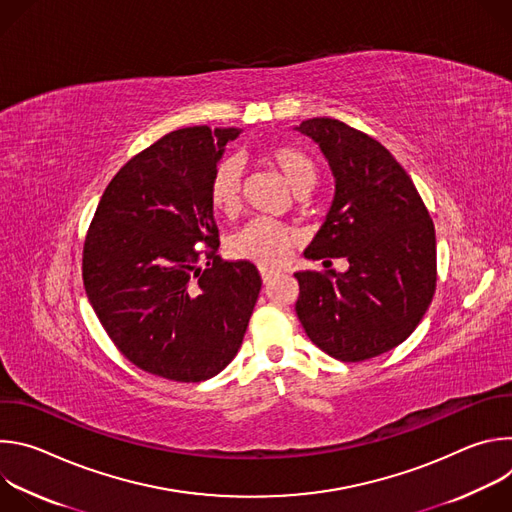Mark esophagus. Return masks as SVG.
Segmentation results:
<instances>
[{
	"instance_id": "34e87169",
	"label": "esophagus",
	"mask_w": 512,
	"mask_h": 512,
	"mask_svg": "<svg viewBox=\"0 0 512 512\" xmlns=\"http://www.w3.org/2000/svg\"><path fill=\"white\" fill-rule=\"evenodd\" d=\"M259 271H261V277H263V281H265V283H269V281L275 277V271H271V269H265V267H261Z\"/></svg>"
}]
</instances>
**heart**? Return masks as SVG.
<instances>
[{"label":"heart","instance_id":"heart-1","mask_svg":"<svg viewBox=\"0 0 512 512\" xmlns=\"http://www.w3.org/2000/svg\"><path fill=\"white\" fill-rule=\"evenodd\" d=\"M261 160L273 168L283 182L294 190L298 196L308 194L318 180V166L308 152L298 145L289 143H273L261 152ZM208 200L216 214L235 216L241 208V170L235 162L227 160L218 164L212 174ZM291 235L269 221H251L245 229L233 235L229 243V251L233 257L251 261L259 267H279L291 247Z\"/></svg>","mask_w":512,"mask_h":512}]
</instances>
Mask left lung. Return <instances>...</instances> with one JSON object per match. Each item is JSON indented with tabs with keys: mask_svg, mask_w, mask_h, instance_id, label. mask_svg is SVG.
<instances>
[{
	"mask_svg": "<svg viewBox=\"0 0 512 512\" xmlns=\"http://www.w3.org/2000/svg\"><path fill=\"white\" fill-rule=\"evenodd\" d=\"M318 143L334 176L308 259L348 269L298 271L296 314L310 340L344 362L379 356L417 328L435 291V231L401 164L371 135L330 117L294 127Z\"/></svg>",
	"mask_w": 512,
	"mask_h": 512,
	"instance_id": "8db88e82",
	"label": "left lung"
}]
</instances>
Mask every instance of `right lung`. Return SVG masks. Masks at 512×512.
I'll list each match as a JSON object with an SVG mask.
<instances>
[{
  "label": "right lung",
  "instance_id": "right-lung-1",
  "mask_svg": "<svg viewBox=\"0 0 512 512\" xmlns=\"http://www.w3.org/2000/svg\"><path fill=\"white\" fill-rule=\"evenodd\" d=\"M241 129L184 127L131 158L109 182L83 251L87 298L135 367L196 383L241 348L261 289L251 261H221L208 188ZM196 242L211 247L207 269Z\"/></svg>",
  "mask_w": 512,
  "mask_h": 512
}]
</instances>
